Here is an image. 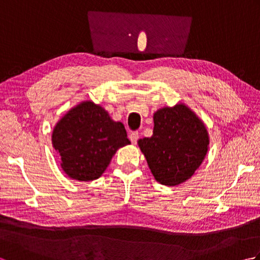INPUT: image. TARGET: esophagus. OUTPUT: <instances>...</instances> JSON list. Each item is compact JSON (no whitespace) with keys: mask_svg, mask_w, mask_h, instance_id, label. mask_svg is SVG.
Here are the masks:
<instances>
[{"mask_svg":"<svg viewBox=\"0 0 260 260\" xmlns=\"http://www.w3.org/2000/svg\"><path fill=\"white\" fill-rule=\"evenodd\" d=\"M140 139V135H139V132H132L131 135H129V140L131 142L133 143V144H136L137 140Z\"/></svg>","mask_w":260,"mask_h":260,"instance_id":"esophagus-1","label":"esophagus"}]
</instances>
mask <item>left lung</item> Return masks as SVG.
<instances>
[{
  "instance_id": "obj_1",
  "label": "left lung",
  "mask_w": 260,
  "mask_h": 260,
  "mask_svg": "<svg viewBox=\"0 0 260 260\" xmlns=\"http://www.w3.org/2000/svg\"><path fill=\"white\" fill-rule=\"evenodd\" d=\"M153 119V135L137 144L158 183L179 185L194 174L207 155V127L184 104L158 109Z\"/></svg>"
}]
</instances>
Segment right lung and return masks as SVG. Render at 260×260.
Instances as JSON below:
<instances>
[{"mask_svg":"<svg viewBox=\"0 0 260 260\" xmlns=\"http://www.w3.org/2000/svg\"><path fill=\"white\" fill-rule=\"evenodd\" d=\"M51 137L63 172L85 182L101 178L116 151L131 144L124 125L90 101L68 110L54 126Z\"/></svg>","mask_w":260,"mask_h":260,"instance_id":"1","label":"right lung"}]
</instances>
